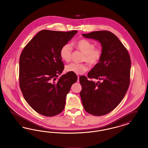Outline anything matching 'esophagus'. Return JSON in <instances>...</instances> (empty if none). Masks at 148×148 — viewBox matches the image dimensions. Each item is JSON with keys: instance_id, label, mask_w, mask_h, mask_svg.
Segmentation results:
<instances>
[{"instance_id": "34e87169", "label": "esophagus", "mask_w": 148, "mask_h": 148, "mask_svg": "<svg viewBox=\"0 0 148 148\" xmlns=\"http://www.w3.org/2000/svg\"><path fill=\"white\" fill-rule=\"evenodd\" d=\"M77 82H79V75H77Z\"/></svg>"}]
</instances>
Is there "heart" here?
I'll return each instance as SVG.
<instances>
[{
    "instance_id": "1",
    "label": "heart",
    "mask_w": 148,
    "mask_h": 148,
    "mask_svg": "<svg viewBox=\"0 0 148 148\" xmlns=\"http://www.w3.org/2000/svg\"><path fill=\"white\" fill-rule=\"evenodd\" d=\"M75 47L84 54L83 60L86 61L90 65H95L98 63L103 56L102 50L96 48L95 44L86 39H81L75 44ZM72 48L71 44L66 43L64 44L60 49L59 55L61 59L66 62L71 59ZM88 68L85 64L71 63L66 65L65 70L68 73L76 74H81L88 70Z\"/></svg>"
}]
</instances>
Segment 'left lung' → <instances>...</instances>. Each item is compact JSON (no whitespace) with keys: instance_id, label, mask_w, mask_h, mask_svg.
Masks as SVG:
<instances>
[{"instance_id":"1","label":"left lung","mask_w":148,"mask_h":148,"mask_svg":"<svg viewBox=\"0 0 148 148\" xmlns=\"http://www.w3.org/2000/svg\"><path fill=\"white\" fill-rule=\"evenodd\" d=\"M82 35L98 41L103 56L88 73V79L79 77L80 92L85 111L101 116L113 110L124 98L130 84L131 60L127 49L115 35L109 31H95Z\"/></svg>"}]
</instances>
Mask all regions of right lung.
Instances as JSON below:
<instances>
[{"instance_id": "obj_1", "label": "right lung", "mask_w": 148, "mask_h": 148, "mask_svg": "<svg viewBox=\"0 0 148 148\" xmlns=\"http://www.w3.org/2000/svg\"><path fill=\"white\" fill-rule=\"evenodd\" d=\"M42 30L27 44L19 60V84L23 95L35 112L46 116L61 113L66 95L77 80L75 73L57 79L64 69L60 49L77 33Z\"/></svg>"}]
</instances>
